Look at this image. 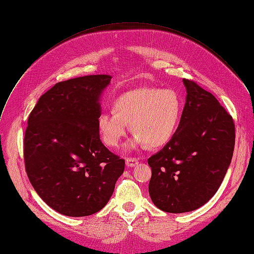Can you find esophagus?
Listing matches in <instances>:
<instances>
[{"label":"esophagus","mask_w":254,"mask_h":254,"mask_svg":"<svg viewBox=\"0 0 254 254\" xmlns=\"http://www.w3.org/2000/svg\"><path fill=\"white\" fill-rule=\"evenodd\" d=\"M126 164H127V167H133L134 165H137L138 164V159H136V158H126Z\"/></svg>","instance_id":"34e87169"}]
</instances>
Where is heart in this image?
<instances>
[{
	"mask_svg": "<svg viewBox=\"0 0 254 254\" xmlns=\"http://www.w3.org/2000/svg\"><path fill=\"white\" fill-rule=\"evenodd\" d=\"M112 111L97 117V128L106 146L120 145L129 124L134 133L126 144L127 150L145 145L157 148L174 137L181 121L183 101L173 89L145 87L117 96Z\"/></svg>",
	"mask_w": 254,
	"mask_h": 254,
	"instance_id": "heart-1",
	"label": "heart"
}]
</instances>
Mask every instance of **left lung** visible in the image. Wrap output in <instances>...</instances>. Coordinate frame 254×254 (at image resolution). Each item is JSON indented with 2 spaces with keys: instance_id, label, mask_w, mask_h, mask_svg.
I'll return each mask as SVG.
<instances>
[{
  "instance_id": "1",
  "label": "left lung",
  "mask_w": 254,
  "mask_h": 254,
  "mask_svg": "<svg viewBox=\"0 0 254 254\" xmlns=\"http://www.w3.org/2000/svg\"><path fill=\"white\" fill-rule=\"evenodd\" d=\"M185 107L174 137L148 159L151 200L159 209L195 210L216 193L235 146L232 116L209 92L189 79Z\"/></svg>"
}]
</instances>
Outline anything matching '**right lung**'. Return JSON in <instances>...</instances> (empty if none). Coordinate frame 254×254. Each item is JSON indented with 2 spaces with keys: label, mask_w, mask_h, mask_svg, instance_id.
<instances>
[{
  "label": "right lung",
  "mask_w": 254,
  "mask_h": 254,
  "mask_svg": "<svg viewBox=\"0 0 254 254\" xmlns=\"http://www.w3.org/2000/svg\"><path fill=\"white\" fill-rule=\"evenodd\" d=\"M110 75L57 82L28 116L23 141L27 177L39 196L67 216H88L109 201L125 160L100 140V97Z\"/></svg>",
  "instance_id": "right-lung-1"
}]
</instances>
